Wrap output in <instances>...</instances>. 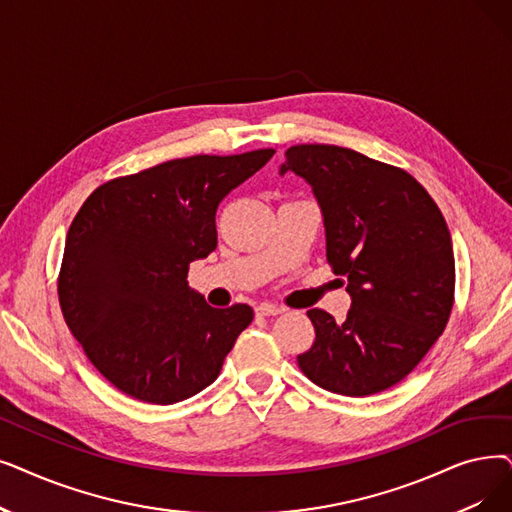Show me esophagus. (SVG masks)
Wrapping results in <instances>:
<instances>
[{
	"label": "esophagus",
	"instance_id": "1",
	"mask_svg": "<svg viewBox=\"0 0 512 512\" xmlns=\"http://www.w3.org/2000/svg\"><path fill=\"white\" fill-rule=\"evenodd\" d=\"M282 307L280 305H274V303H259L257 307H255V314L257 316H265V318H270V316H278V314H282Z\"/></svg>",
	"mask_w": 512,
	"mask_h": 512
}]
</instances>
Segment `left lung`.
I'll return each mask as SVG.
<instances>
[{
  "label": "left lung",
  "instance_id": "left-lung-1",
  "mask_svg": "<svg viewBox=\"0 0 512 512\" xmlns=\"http://www.w3.org/2000/svg\"><path fill=\"white\" fill-rule=\"evenodd\" d=\"M318 201L326 259L347 276L351 309L337 322L309 309L316 341L297 362L318 387L366 397L397 385L439 339L454 305L452 236L429 192L402 169L328 144L286 150Z\"/></svg>",
  "mask_w": 512,
  "mask_h": 512
}]
</instances>
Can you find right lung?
Wrapping results in <instances>:
<instances>
[{
	"label": "right lung",
	"mask_w": 512,
	"mask_h": 512,
	"mask_svg": "<svg viewBox=\"0 0 512 512\" xmlns=\"http://www.w3.org/2000/svg\"><path fill=\"white\" fill-rule=\"evenodd\" d=\"M272 157L263 148L167 161L102 184L75 215L60 307L87 358L123 393L169 406L219 376L253 309L211 307L190 288L188 265L215 251L224 196Z\"/></svg>",
	"instance_id": "add662e5"
}]
</instances>
